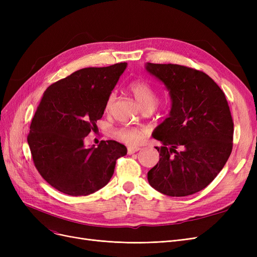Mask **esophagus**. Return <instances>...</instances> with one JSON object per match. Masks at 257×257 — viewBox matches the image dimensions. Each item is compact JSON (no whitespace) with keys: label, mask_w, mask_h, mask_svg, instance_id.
Segmentation results:
<instances>
[{"label":"esophagus","mask_w":257,"mask_h":257,"mask_svg":"<svg viewBox=\"0 0 257 257\" xmlns=\"http://www.w3.org/2000/svg\"><path fill=\"white\" fill-rule=\"evenodd\" d=\"M139 150H141V148L136 147V146H130V147H127V153L128 154H133V153H135V152H137Z\"/></svg>","instance_id":"obj_1"}]
</instances>
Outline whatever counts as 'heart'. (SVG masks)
<instances>
[{"label":"heart","mask_w":257,"mask_h":257,"mask_svg":"<svg viewBox=\"0 0 257 257\" xmlns=\"http://www.w3.org/2000/svg\"><path fill=\"white\" fill-rule=\"evenodd\" d=\"M128 90L134 95L137 102L144 108H154L158 104L157 91L153 89L151 84L143 80H134L128 84ZM115 100V93H110L105 103V110L110 111ZM147 135V131L142 127H121L115 131V137L119 141L127 145H137L144 141Z\"/></svg>","instance_id":"1"}]
</instances>
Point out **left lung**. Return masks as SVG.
<instances>
[{
  "instance_id": "left-lung-1",
  "label": "left lung",
  "mask_w": 257,
  "mask_h": 257,
  "mask_svg": "<svg viewBox=\"0 0 257 257\" xmlns=\"http://www.w3.org/2000/svg\"><path fill=\"white\" fill-rule=\"evenodd\" d=\"M172 99L168 118L154 130L160 161L148 173L153 189L182 197L213 181L232 150L234 122L224 92L204 72L178 64L147 63ZM179 147L180 151H177Z\"/></svg>"
}]
</instances>
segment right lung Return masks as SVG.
I'll return each mask as SVG.
<instances>
[{
  "mask_svg": "<svg viewBox=\"0 0 257 257\" xmlns=\"http://www.w3.org/2000/svg\"><path fill=\"white\" fill-rule=\"evenodd\" d=\"M127 63L87 67L52 83L45 91L28 135L38 173L54 189L71 196H85L111 179L115 162L126 147L102 141L85 148L83 141L97 128L108 95Z\"/></svg>",
  "mask_w": 257,
  "mask_h": 257,
  "instance_id": "right-lung-1",
  "label": "right lung"
}]
</instances>
